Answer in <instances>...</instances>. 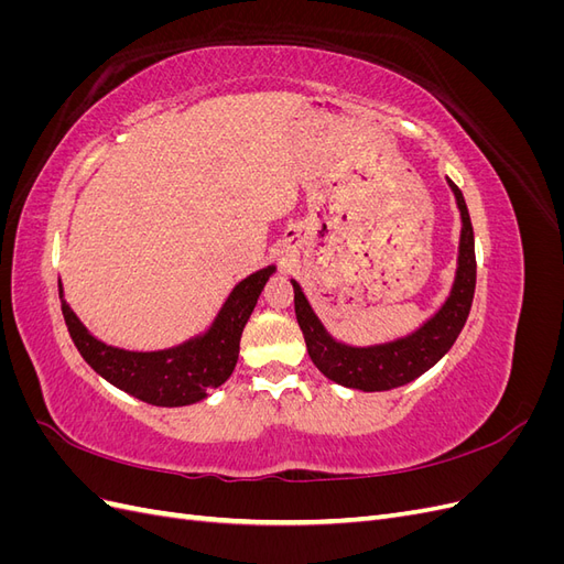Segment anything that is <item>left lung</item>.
<instances>
[{"label":"left lung","instance_id":"8db88e82","mask_svg":"<svg viewBox=\"0 0 564 564\" xmlns=\"http://www.w3.org/2000/svg\"><path fill=\"white\" fill-rule=\"evenodd\" d=\"M449 185L456 195L460 220H464V228H460L456 280L452 296L442 305L440 313L425 322L412 336L373 348H350L338 344V340H334L324 332L317 315L313 313L308 301H305L301 286L292 282L296 319L303 332L305 346H308L311 360L327 379L367 392L400 388L409 381L419 379L423 371H429L435 362H440V357L454 346V340L458 338L460 329H464L473 305L477 263L475 237L466 199L460 195L454 181H449Z\"/></svg>","mask_w":564,"mask_h":564}]
</instances>
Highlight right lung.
<instances>
[{"label":"right lung","mask_w":564,"mask_h":564,"mask_svg":"<svg viewBox=\"0 0 564 564\" xmlns=\"http://www.w3.org/2000/svg\"><path fill=\"white\" fill-rule=\"evenodd\" d=\"M275 268L253 272L235 286L207 336L162 352H129L100 344L61 296V308L79 355L100 377L129 395L155 406H183L224 386L240 357L245 324ZM58 294L61 284H58Z\"/></svg>","instance_id":"1"}]
</instances>
